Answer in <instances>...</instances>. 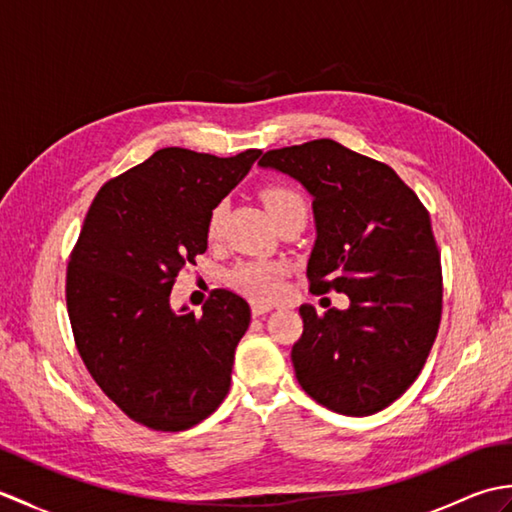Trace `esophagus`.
Masks as SVG:
<instances>
[{
  "label": "esophagus",
  "mask_w": 512,
  "mask_h": 512,
  "mask_svg": "<svg viewBox=\"0 0 512 512\" xmlns=\"http://www.w3.org/2000/svg\"><path fill=\"white\" fill-rule=\"evenodd\" d=\"M270 310H273V306H266V303H253V317L255 319L264 317V314L270 312Z\"/></svg>",
  "instance_id": "1"
}]
</instances>
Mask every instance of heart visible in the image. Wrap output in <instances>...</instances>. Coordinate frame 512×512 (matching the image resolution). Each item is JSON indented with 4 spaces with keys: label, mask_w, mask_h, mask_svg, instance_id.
Listing matches in <instances>:
<instances>
[{
    "label": "heart",
    "mask_w": 512,
    "mask_h": 512,
    "mask_svg": "<svg viewBox=\"0 0 512 512\" xmlns=\"http://www.w3.org/2000/svg\"><path fill=\"white\" fill-rule=\"evenodd\" d=\"M262 200L268 213L273 215V220H279L281 215H286L292 209H306L301 195L295 189L284 187V184H270L262 191ZM222 213V204H217L209 213L206 233L211 239L222 231ZM226 279L242 295L255 301H270L279 297L281 290H284V266L275 262H242L228 270Z\"/></svg>",
    "instance_id": "obj_1"
}]
</instances>
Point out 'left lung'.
<instances>
[{"mask_svg":"<svg viewBox=\"0 0 512 512\" xmlns=\"http://www.w3.org/2000/svg\"><path fill=\"white\" fill-rule=\"evenodd\" d=\"M259 167L312 195L314 295L345 292L350 308L319 317L303 303L292 345L299 385L343 416L391 405L418 378L442 314V268L429 213L385 162L330 138L266 151Z\"/></svg>","mask_w":512,"mask_h":512,"instance_id":"1","label":"left lung"}]
</instances>
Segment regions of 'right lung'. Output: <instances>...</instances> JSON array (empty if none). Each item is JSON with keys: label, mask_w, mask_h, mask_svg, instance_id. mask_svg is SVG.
<instances>
[{"label": "right lung", "mask_w": 512, "mask_h": 512, "mask_svg": "<svg viewBox=\"0 0 512 512\" xmlns=\"http://www.w3.org/2000/svg\"><path fill=\"white\" fill-rule=\"evenodd\" d=\"M259 154L158 149L105 182L85 215L65 277L76 350L105 396L149 429L193 427L231 387L248 303L222 288L202 314L176 312L169 299L180 270L206 250L209 213Z\"/></svg>", "instance_id": "add662e5"}]
</instances>
